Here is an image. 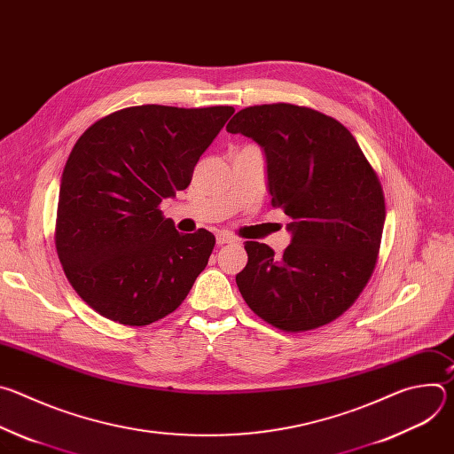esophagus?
I'll use <instances>...</instances> for the list:
<instances>
[{
	"label": "esophagus",
	"mask_w": 454,
	"mask_h": 454,
	"mask_svg": "<svg viewBox=\"0 0 454 454\" xmlns=\"http://www.w3.org/2000/svg\"><path fill=\"white\" fill-rule=\"evenodd\" d=\"M235 242H239V239L235 235H230V233H224V231L217 233V244L219 246H223V244H235Z\"/></svg>",
	"instance_id": "obj_1"
}]
</instances>
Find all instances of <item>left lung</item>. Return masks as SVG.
Returning <instances> with one entry per match:
<instances>
[{
	"instance_id": "1",
	"label": "left lung",
	"mask_w": 454,
	"mask_h": 454,
	"mask_svg": "<svg viewBox=\"0 0 454 454\" xmlns=\"http://www.w3.org/2000/svg\"><path fill=\"white\" fill-rule=\"evenodd\" d=\"M264 147L271 205L291 217L280 256L247 240L235 277L249 309L286 333L340 317L368 284L386 219L380 181L348 129L316 109L264 104L226 125Z\"/></svg>"
}]
</instances>
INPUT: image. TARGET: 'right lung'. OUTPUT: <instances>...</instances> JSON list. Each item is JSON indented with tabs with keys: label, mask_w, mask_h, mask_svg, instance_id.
I'll return each instance as SVG.
<instances>
[{
	"label": "right lung",
	"mask_w": 454,
	"mask_h": 454,
	"mask_svg": "<svg viewBox=\"0 0 454 454\" xmlns=\"http://www.w3.org/2000/svg\"><path fill=\"white\" fill-rule=\"evenodd\" d=\"M231 106L114 111L64 165L55 249L72 287L100 316L144 327L174 312L207 268L215 237L183 235L160 203L184 190Z\"/></svg>",
	"instance_id": "obj_1"
}]
</instances>
